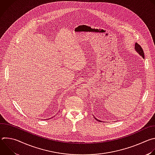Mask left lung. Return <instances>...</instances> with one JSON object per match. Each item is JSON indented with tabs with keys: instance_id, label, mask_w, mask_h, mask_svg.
Segmentation results:
<instances>
[{
	"instance_id": "obj_1",
	"label": "left lung",
	"mask_w": 155,
	"mask_h": 155,
	"mask_svg": "<svg viewBox=\"0 0 155 155\" xmlns=\"http://www.w3.org/2000/svg\"><path fill=\"white\" fill-rule=\"evenodd\" d=\"M135 49H136V51L144 59V53H143V49H142V48L139 45V44H138L137 43H135ZM94 118H95L97 121H99V122H101V120H97V119L95 117H94Z\"/></svg>"
}]
</instances>
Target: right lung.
I'll list each match as a JSON object with an SVG mask.
<instances>
[{"mask_svg":"<svg viewBox=\"0 0 155 155\" xmlns=\"http://www.w3.org/2000/svg\"><path fill=\"white\" fill-rule=\"evenodd\" d=\"M50 118H49V119H50ZM49 119H47V120H49Z\"/></svg>","mask_w":155,"mask_h":155,"instance_id":"1","label":"right lung"}]
</instances>
